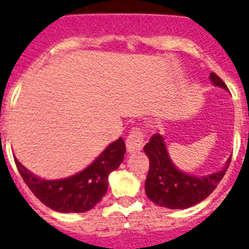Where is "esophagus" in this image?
Listing matches in <instances>:
<instances>
[{
  "label": "esophagus",
  "instance_id": "34e87169",
  "mask_svg": "<svg viewBox=\"0 0 249 249\" xmlns=\"http://www.w3.org/2000/svg\"><path fill=\"white\" fill-rule=\"evenodd\" d=\"M142 144H144V134H142V128L134 127L126 139L127 152L135 153V152L140 151L142 148Z\"/></svg>",
  "mask_w": 249,
  "mask_h": 249
}]
</instances>
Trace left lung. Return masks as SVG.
<instances>
[{
    "instance_id": "left-lung-1",
    "label": "left lung",
    "mask_w": 249,
    "mask_h": 249,
    "mask_svg": "<svg viewBox=\"0 0 249 249\" xmlns=\"http://www.w3.org/2000/svg\"><path fill=\"white\" fill-rule=\"evenodd\" d=\"M211 80L217 87L227 89L218 75L212 72ZM149 159V171L145 180V194L151 201L169 209H186L207 198L217 188L227 171L231 159L222 170L207 177H194L178 170L170 161L161 135L155 134L144 145Z\"/></svg>"
}]
</instances>
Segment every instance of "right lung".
Returning <instances> with one entry per match:
<instances>
[{
  "label": "right lung",
  "mask_w": 249,
  "mask_h": 249,
  "mask_svg": "<svg viewBox=\"0 0 249 249\" xmlns=\"http://www.w3.org/2000/svg\"><path fill=\"white\" fill-rule=\"evenodd\" d=\"M126 153L124 140L119 138L90 163L70 178L45 180L31 174L18 160L15 165L32 194L53 211L61 213H84L97 205L107 191V177L118 169Z\"/></svg>",
  "instance_id": "right-lung-1"
}]
</instances>
